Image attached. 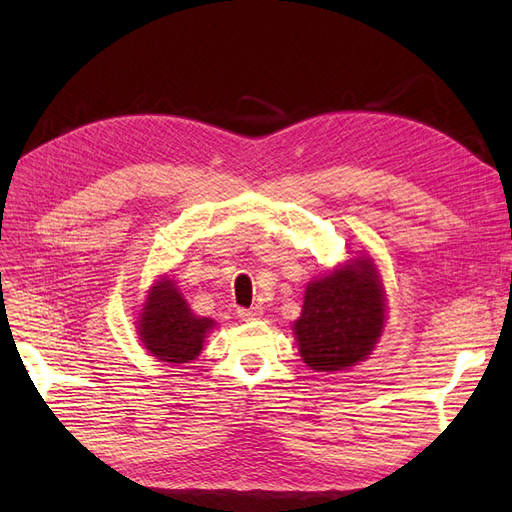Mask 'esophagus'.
Returning a JSON list of instances; mask_svg holds the SVG:
<instances>
[{
  "mask_svg": "<svg viewBox=\"0 0 512 512\" xmlns=\"http://www.w3.org/2000/svg\"><path fill=\"white\" fill-rule=\"evenodd\" d=\"M236 313H238V317H240L242 321H255V319H259V317L263 315L261 307H251V309H238Z\"/></svg>",
  "mask_w": 512,
  "mask_h": 512,
  "instance_id": "esophagus-1",
  "label": "esophagus"
}]
</instances>
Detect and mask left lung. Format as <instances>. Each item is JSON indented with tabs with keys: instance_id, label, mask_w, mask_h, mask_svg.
I'll list each match as a JSON object with an SVG mask.
<instances>
[{
	"instance_id": "left-lung-1",
	"label": "left lung",
	"mask_w": 512,
	"mask_h": 512,
	"mask_svg": "<svg viewBox=\"0 0 512 512\" xmlns=\"http://www.w3.org/2000/svg\"><path fill=\"white\" fill-rule=\"evenodd\" d=\"M380 274L369 257L307 284L294 336L303 361L315 371H340L367 359L386 324Z\"/></svg>"
}]
</instances>
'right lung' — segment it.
<instances>
[{
  "instance_id": "1",
  "label": "right lung",
  "mask_w": 512,
  "mask_h": 512,
  "mask_svg": "<svg viewBox=\"0 0 512 512\" xmlns=\"http://www.w3.org/2000/svg\"><path fill=\"white\" fill-rule=\"evenodd\" d=\"M137 324L143 346L164 363L197 359L209 330L215 328L213 319L191 311L170 278H161L151 286Z\"/></svg>"
}]
</instances>
